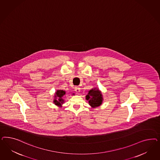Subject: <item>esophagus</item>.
Returning <instances> with one entry per match:
<instances>
[{
	"instance_id": "obj_1",
	"label": "esophagus",
	"mask_w": 160,
	"mask_h": 160,
	"mask_svg": "<svg viewBox=\"0 0 160 160\" xmlns=\"http://www.w3.org/2000/svg\"><path fill=\"white\" fill-rule=\"evenodd\" d=\"M80 89L81 88H80V87H75V91H76V92H78V93L80 92Z\"/></svg>"
}]
</instances>
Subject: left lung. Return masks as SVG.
<instances>
[{"label": "left lung", "instance_id": "1", "mask_svg": "<svg viewBox=\"0 0 160 160\" xmlns=\"http://www.w3.org/2000/svg\"><path fill=\"white\" fill-rule=\"evenodd\" d=\"M88 92L86 99L88 101L89 105L92 108L100 106L103 100L101 92L97 88H94L89 90Z\"/></svg>", "mask_w": 160, "mask_h": 160}]
</instances>
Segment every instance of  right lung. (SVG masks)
<instances>
[{"label":"right lung","instance_id":"1","mask_svg":"<svg viewBox=\"0 0 160 160\" xmlns=\"http://www.w3.org/2000/svg\"><path fill=\"white\" fill-rule=\"evenodd\" d=\"M66 94V92L65 91H63L62 90H57V92L55 93V96H54V100L53 102L54 103V104H56V106H61L62 104H63V102H64V100L63 99L62 97H63V96ZM57 97H58V100H56V98Z\"/></svg>","mask_w":160,"mask_h":160}]
</instances>
